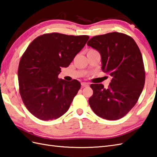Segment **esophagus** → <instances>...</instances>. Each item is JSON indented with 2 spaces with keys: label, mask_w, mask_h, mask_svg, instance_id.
Segmentation results:
<instances>
[{
  "label": "esophagus",
  "mask_w": 157,
  "mask_h": 157,
  "mask_svg": "<svg viewBox=\"0 0 157 157\" xmlns=\"http://www.w3.org/2000/svg\"><path fill=\"white\" fill-rule=\"evenodd\" d=\"M89 84L87 83H86V82H82V87H86V86H88Z\"/></svg>",
  "instance_id": "esophagus-1"
}]
</instances>
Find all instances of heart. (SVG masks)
<instances>
[{
  "mask_svg": "<svg viewBox=\"0 0 157 157\" xmlns=\"http://www.w3.org/2000/svg\"><path fill=\"white\" fill-rule=\"evenodd\" d=\"M96 50H94V49H89V51H88V52H95ZM87 52V53H88Z\"/></svg>",
  "mask_w": 157,
  "mask_h": 157,
  "instance_id": "obj_1",
  "label": "heart"
}]
</instances>
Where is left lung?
Returning a JSON list of instances; mask_svg holds the SVG:
<instances>
[{
  "label": "left lung",
  "instance_id": "left-lung-1",
  "mask_svg": "<svg viewBox=\"0 0 157 157\" xmlns=\"http://www.w3.org/2000/svg\"><path fill=\"white\" fill-rule=\"evenodd\" d=\"M87 45L100 53L101 70L112 78L106 89L101 83L90 85L94 92L89 98L90 107L104 119L122 118L136 104L144 88L140 51L132 37L118 32L94 36Z\"/></svg>",
  "mask_w": 157,
  "mask_h": 157
}]
</instances>
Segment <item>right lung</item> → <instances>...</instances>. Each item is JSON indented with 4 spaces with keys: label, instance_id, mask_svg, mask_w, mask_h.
Instances as JSON below:
<instances>
[{
    "label": "right lung",
    "instance_id": "1",
    "mask_svg": "<svg viewBox=\"0 0 157 157\" xmlns=\"http://www.w3.org/2000/svg\"><path fill=\"white\" fill-rule=\"evenodd\" d=\"M89 36L52 33L33 41L22 56L18 69L20 95L37 118L52 120L66 112L81 87L78 80L58 78L85 46Z\"/></svg>",
    "mask_w": 157,
    "mask_h": 157
}]
</instances>
